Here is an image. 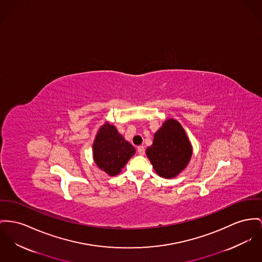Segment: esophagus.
I'll list each match as a JSON object with an SVG mask.
<instances>
[{
    "instance_id": "obj_1",
    "label": "esophagus",
    "mask_w": 262,
    "mask_h": 262,
    "mask_svg": "<svg viewBox=\"0 0 262 262\" xmlns=\"http://www.w3.org/2000/svg\"><path fill=\"white\" fill-rule=\"evenodd\" d=\"M137 153L139 154L140 156L145 155V148H144V146H139V147L137 148Z\"/></svg>"
}]
</instances>
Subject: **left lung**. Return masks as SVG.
<instances>
[{
	"label": "left lung",
	"instance_id": "left-lung-1",
	"mask_svg": "<svg viewBox=\"0 0 262 262\" xmlns=\"http://www.w3.org/2000/svg\"><path fill=\"white\" fill-rule=\"evenodd\" d=\"M146 154L160 177L171 179L187 167L192 157V146L182 125L169 119L154 135L153 145Z\"/></svg>",
	"mask_w": 262,
	"mask_h": 262
}]
</instances>
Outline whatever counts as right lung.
<instances>
[{
	"label": "right lung",
	"mask_w": 262,
	"mask_h": 262,
	"mask_svg": "<svg viewBox=\"0 0 262 262\" xmlns=\"http://www.w3.org/2000/svg\"><path fill=\"white\" fill-rule=\"evenodd\" d=\"M135 154V148L123 138L117 129L105 123L99 129L93 143V157L96 165L109 176H116L129 159Z\"/></svg>",
	"instance_id": "1"
}]
</instances>
